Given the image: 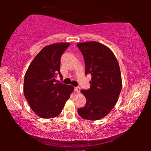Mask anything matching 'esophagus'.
Returning a JSON list of instances; mask_svg holds the SVG:
<instances>
[{"label": "esophagus", "mask_w": 151, "mask_h": 151, "mask_svg": "<svg viewBox=\"0 0 151 151\" xmlns=\"http://www.w3.org/2000/svg\"><path fill=\"white\" fill-rule=\"evenodd\" d=\"M74 90H75V91H76L77 93H80V87H79V86H77V87L74 88Z\"/></svg>", "instance_id": "esophagus-1"}]
</instances>
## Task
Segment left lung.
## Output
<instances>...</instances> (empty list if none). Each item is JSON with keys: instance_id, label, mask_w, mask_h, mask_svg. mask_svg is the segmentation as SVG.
<instances>
[{"instance_id": "1", "label": "left lung", "mask_w": 151, "mask_h": 151, "mask_svg": "<svg viewBox=\"0 0 151 151\" xmlns=\"http://www.w3.org/2000/svg\"><path fill=\"white\" fill-rule=\"evenodd\" d=\"M77 47L83 55L85 74L92 76L90 88L81 90L86 102L78 113L83 119L98 120L112 110L121 92L118 62L111 49L100 42H81Z\"/></svg>"}]
</instances>
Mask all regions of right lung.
Returning a JSON list of instances; mask_svg holds the SVG:
<instances>
[{
	"mask_svg": "<svg viewBox=\"0 0 151 151\" xmlns=\"http://www.w3.org/2000/svg\"><path fill=\"white\" fill-rule=\"evenodd\" d=\"M70 45L60 42L45 47L34 58L24 79V95L35 113L42 118H53L62 112L74 89L71 85L57 83L61 78L60 58Z\"/></svg>",
	"mask_w": 151,
	"mask_h": 151,
	"instance_id": "1",
	"label": "right lung"
}]
</instances>
